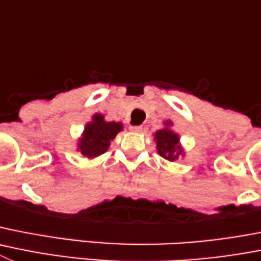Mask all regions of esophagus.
<instances>
[{
  "label": "esophagus",
  "mask_w": 261,
  "mask_h": 261,
  "mask_svg": "<svg viewBox=\"0 0 261 261\" xmlns=\"http://www.w3.org/2000/svg\"><path fill=\"white\" fill-rule=\"evenodd\" d=\"M129 128H130V130H135V132H141L142 130V125H130Z\"/></svg>",
  "instance_id": "1"
}]
</instances>
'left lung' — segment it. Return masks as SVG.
Returning a JSON list of instances; mask_svg holds the SVG:
<instances>
[{
    "mask_svg": "<svg viewBox=\"0 0 261 261\" xmlns=\"http://www.w3.org/2000/svg\"><path fill=\"white\" fill-rule=\"evenodd\" d=\"M171 123H167L169 125ZM155 140H156L158 152H159L164 159L167 160H176L178 155L182 152V150L178 146V137L176 133H173L169 129L163 128L155 133Z\"/></svg>",
    "mask_w": 261,
    "mask_h": 261,
    "instance_id": "left-lung-1",
    "label": "left lung"
}]
</instances>
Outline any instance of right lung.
Segmentation results:
<instances>
[{
	"mask_svg": "<svg viewBox=\"0 0 261 261\" xmlns=\"http://www.w3.org/2000/svg\"><path fill=\"white\" fill-rule=\"evenodd\" d=\"M123 129L120 123L105 121L99 114L93 116V121L85 128L84 137L79 143V150L87 158H95L103 154L110 146V142Z\"/></svg>",
	"mask_w": 261,
	"mask_h": 261,
	"instance_id": "obj_1",
	"label": "right lung"
}]
</instances>
